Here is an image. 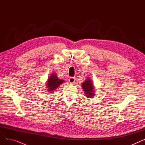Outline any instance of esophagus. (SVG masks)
<instances>
[{"label": "esophagus", "instance_id": "obj_1", "mask_svg": "<svg viewBox=\"0 0 145 145\" xmlns=\"http://www.w3.org/2000/svg\"><path fill=\"white\" fill-rule=\"evenodd\" d=\"M69 82L71 83H74V82H75V78L73 77H70L69 78Z\"/></svg>", "mask_w": 145, "mask_h": 145}]
</instances>
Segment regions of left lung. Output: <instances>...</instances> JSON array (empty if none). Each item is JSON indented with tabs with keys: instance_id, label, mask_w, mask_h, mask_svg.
I'll return each mask as SVG.
<instances>
[{
	"instance_id": "obj_1",
	"label": "left lung",
	"mask_w": 145,
	"mask_h": 145,
	"mask_svg": "<svg viewBox=\"0 0 145 145\" xmlns=\"http://www.w3.org/2000/svg\"><path fill=\"white\" fill-rule=\"evenodd\" d=\"M89 79V78H88ZM82 87L84 90L85 93H86V96L88 97H92L94 95V90L92 82L90 79H87L85 82H83L82 85Z\"/></svg>"
}]
</instances>
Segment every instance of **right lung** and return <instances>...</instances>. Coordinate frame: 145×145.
Listing matches in <instances>:
<instances>
[{
    "mask_svg": "<svg viewBox=\"0 0 145 145\" xmlns=\"http://www.w3.org/2000/svg\"><path fill=\"white\" fill-rule=\"evenodd\" d=\"M64 82L63 80H60L57 78V75L55 73L52 74L49 77L47 83L48 91H53L55 90L60 84Z\"/></svg>",
    "mask_w": 145,
    "mask_h": 145,
    "instance_id": "obj_1",
    "label": "right lung"
}]
</instances>
